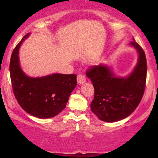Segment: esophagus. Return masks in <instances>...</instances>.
<instances>
[{"label":"esophagus","mask_w":158,"mask_h":158,"mask_svg":"<svg viewBox=\"0 0 158 158\" xmlns=\"http://www.w3.org/2000/svg\"><path fill=\"white\" fill-rule=\"evenodd\" d=\"M85 81H86V79H85V77L83 74H79L77 76V81L79 85L83 84Z\"/></svg>","instance_id":"obj_1"}]
</instances>
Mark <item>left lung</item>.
<instances>
[{"mask_svg": "<svg viewBox=\"0 0 158 158\" xmlns=\"http://www.w3.org/2000/svg\"><path fill=\"white\" fill-rule=\"evenodd\" d=\"M130 44L137 50L139 57L128 77H116L109 67L104 64L92 66L86 71L94 88L90 109L105 122H117L128 117L138 106L144 94L147 73L146 55L135 39Z\"/></svg>", "mask_w": 158, "mask_h": 158, "instance_id": "left-lung-1", "label": "left lung"}]
</instances>
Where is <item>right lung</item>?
I'll use <instances>...</instances> for the list:
<instances>
[{
	"label": "right lung",
	"mask_w": 158,
	"mask_h": 158,
	"mask_svg": "<svg viewBox=\"0 0 158 158\" xmlns=\"http://www.w3.org/2000/svg\"><path fill=\"white\" fill-rule=\"evenodd\" d=\"M30 33L23 37L12 51L10 72L14 95L27 113L41 119L51 118L64 109L69 97L77 85L75 74L54 73L29 77L20 67L19 52Z\"/></svg>",
	"instance_id": "1"
}]
</instances>
